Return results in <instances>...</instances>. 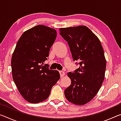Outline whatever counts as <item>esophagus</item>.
I'll return each mask as SVG.
<instances>
[{
	"label": "esophagus",
	"mask_w": 121,
	"mask_h": 121,
	"mask_svg": "<svg viewBox=\"0 0 121 121\" xmlns=\"http://www.w3.org/2000/svg\"><path fill=\"white\" fill-rule=\"evenodd\" d=\"M59 73H60V77H63L65 75V73L64 72V71H59Z\"/></svg>",
	"instance_id": "obj_1"
}]
</instances>
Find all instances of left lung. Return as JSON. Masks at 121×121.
I'll return each instance as SVG.
<instances>
[{
	"instance_id": "1",
	"label": "left lung",
	"mask_w": 121,
	"mask_h": 121,
	"mask_svg": "<svg viewBox=\"0 0 121 121\" xmlns=\"http://www.w3.org/2000/svg\"><path fill=\"white\" fill-rule=\"evenodd\" d=\"M60 34L68 42L73 61L79 67L67 73L71 84L65 90L69 102L83 105L91 101L100 90L105 78L106 61L101 43L84 26L60 28Z\"/></svg>"
}]
</instances>
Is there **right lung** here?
I'll return each mask as SVG.
<instances>
[{"label": "right lung", "mask_w": 121, "mask_h": 121, "mask_svg": "<svg viewBox=\"0 0 121 121\" xmlns=\"http://www.w3.org/2000/svg\"><path fill=\"white\" fill-rule=\"evenodd\" d=\"M54 29L38 25L26 30L16 44L11 60L12 76L20 93L29 102L48 98L60 79L59 71L43 65L56 37Z\"/></svg>", "instance_id": "add662e5"}]
</instances>
